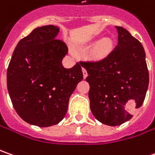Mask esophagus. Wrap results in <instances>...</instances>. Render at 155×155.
Returning <instances> with one entry per match:
<instances>
[{
	"label": "esophagus",
	"mask_w": 155,
	"mask_h": 155,
	"mask_svg": "<svg viewBox=\"0 0 155 155\" xmlns=\"http://www.w3.org/2000/svg\"><path fill=\"white\" fill-rule=\"evenodd\" d=\"M82 72H83V77H84V79H86L87 76V70H86L84 68H82Z\"/></svg>",
	"instance_id": "1"
}]
</instances>
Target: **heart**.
Here are the masks:
<instances>
[{
	"mask_svg": "<svg viewBox=\"0 0 155 155\" xmlns=\"http://www.w3.org/2000/svg\"><path fill=\"white\" fill-rule=\"evenodd\" d=\"M114 50V42L110 38H104L95 43L89 51V57L94 61H101L111 54Z\"/></svg>",
	"mask_w": 155,
	"mask_h": 155,
	"instance_id": "1",
	"label": "heart"
}]
</instances>
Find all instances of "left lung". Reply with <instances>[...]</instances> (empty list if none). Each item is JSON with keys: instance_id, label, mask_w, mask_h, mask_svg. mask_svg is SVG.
Instances as JSON below:
<instances>
[{"instance_id": "obj_1", "label": "left lung", "mask_w": 155, "mask_h": 155, "mask_svg": "<svg viewBox=\"0 0 155 155\" xmlns=\"http://www.w3.org/2000/svg\"><path fill=\"white\" fill-rule=\"evenodd\" d=\"M117 45L101 61H81L90 85L88 97L95 118L105 125L130 120V110L141 107L147 94L149 74L141 44L124 28L116 26Z\"/></svg>"}]
</instances>
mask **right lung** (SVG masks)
<instances>
[{
	"instance_id": "obj_1",
	"label": "right lung",
	"mask_w": 155,
	"mask_h": 155,
	"mask_svg": "<svg viewBox=\"0 0 155 155\" xmlns=\"http://www.w3.org/2000/svg\"><path fill=\"white\" fill-rule=\"evenodd\" d=\"M59 28L34 29L15 47L7 72L8 90L14 109L30 124L49 127L60 123L69 98L83 79L81 63L62 66L65 43L56 39Z\"/></svg>"
}]
</instances>
